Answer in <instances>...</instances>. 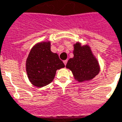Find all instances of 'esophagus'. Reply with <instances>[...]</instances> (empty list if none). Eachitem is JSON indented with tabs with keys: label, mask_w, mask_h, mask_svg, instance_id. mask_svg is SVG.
Wrapping results in <instances>:
<instances>
[{
	"label": "esophagus",
	"mask_w": 122,
	"mask_h": 122,
	"mask_svg": "<svg viewBox=\"0 0 122 122\" xmlns=\"http://www.w3.org/2000/svg\"><path fill=\"white\" fill-rule=\"evenodd\" d=\"M67 60H64V64L65 66H66V64H67Z\"/></svg>",
	"instance_id": "34e87169"
}]
</instances>
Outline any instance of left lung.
I'll return each mask as SVG.
<instances>
[{
  "instance_id": "obj_1",
  "label": "left lung",
  "mask_w": 122,
  "mask_h": 122,
  "mask_svg": "<svg viewBox=\"0 0 122 122\" xmlns=\"http://www.w3.org/2000/svg\"><path fill=\"white\" fill-rule=\"evenodd\" d=\"M74 56L68 60L66 67L70 69L79 82L90 81L99 72L97 60L88 45L81 46L79 43L74 45Z\"/></svg>"
}]
</instances>
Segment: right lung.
Masks as SVG:
<instances>
[{"instance_id": "1", "label": "right lung", "mask_w": 122, "mask_h": 122, "mask_svg": "<svg viewBox=\"0 0 122 122\" xmlns=\"http://www.w3.org/2000/svg\"><path fill=\"white\" fill-rule=\"evenodd\" d=\"M65 65L56 53L51 51L50 42H41L34 45L26 62V70L33 85L42 87L53 81L56 70Z\"/></svg>"}]
</instances>
